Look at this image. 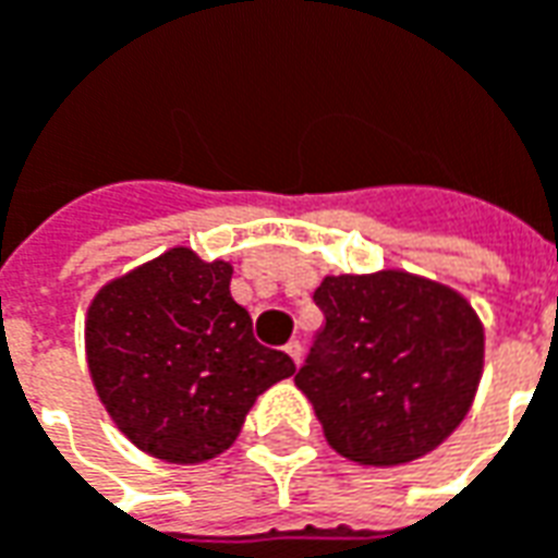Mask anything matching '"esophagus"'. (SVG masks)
Segmentation results:
<instances>
[{
	"label": "esophagus",
	"instance_id": "34e87169",
	"mask_svg": "<svg viewBox=\"0 0 558 558\" xmlns=\"http://www.w3.org/2000/svg\"><path fill=\"white\" fill-rule=\"evenodd\" d=\"M283 350H287V355H290L292 362H295V364H302V355H304L302 340H290V343H287V347H283Z\"/></svg>",
	"mask_w": 558,
	"mask_h": 558
}]
</instances>
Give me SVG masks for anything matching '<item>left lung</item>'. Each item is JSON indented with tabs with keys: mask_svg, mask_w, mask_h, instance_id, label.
Masks as SVG:
<instances>
[{
	"mask_svg": "<svg viewBox=\"0 0 558 558\" xmlns=\"http://www.w3.org/2000/svg\"><path fill=\"white\" fill-rule=\"evenodd\" d=\"M326 323L295 374L328 445L362 466L427 454L463 421L484 331L463 295L407 271L340 275L314 292Z\"/></svg>",
	"mask_w": 558,
	"mask_h": 558,
	"instance_id": "left-lung-1",
	"label": "left lung"
}]
</instances>
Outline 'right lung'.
Wrapping results in <instances>:
<instances>
[{
    "mask_svg": "<svg viewBox=\"0 0 558 558\" xmlns=\"http://www.w3.org/2000/svg\"><path fill=\"white\" fill-rule=\"evenodd\" d=\"M230 278V263L172 247L92 302L86 355L98 398L146 454L170 463L220 454L256 395L295 374L287 352L254 338Z\"/></svg>",
    "mask_w": 558,
    "mask_h": 558,
    "instance_id": "right-lung-1",
    "label": "right lung"
}]
</instances>
